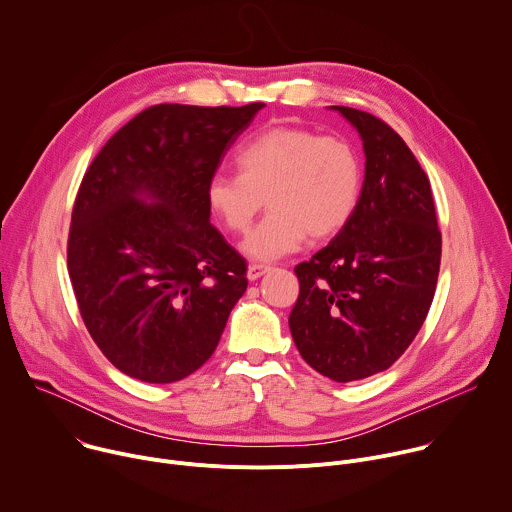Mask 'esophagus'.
I'll use <instances>...</instances> for the list:
<instances>
[{
	"label": "esophagus",
	"mask_w": 512,
	"mask_h": 512,
	"mask_svg": "<svg viewBox=\"0 0 512 512\" xmlns=\"http://www.w3.org/2000/svg\"><path fill=\"white\" fill-rule=\"evenodd\" d=\"M265 271H269V265H265V263H251L249 269H247V277L253 281V279H259Z\"/></svg>",
	"instance_id": "obj_1"
}]
</instances>
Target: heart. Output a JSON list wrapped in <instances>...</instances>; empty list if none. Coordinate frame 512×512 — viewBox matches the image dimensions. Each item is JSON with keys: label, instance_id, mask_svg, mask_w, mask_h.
I'll return each instance as SVG.
<instances>
[{"label": "heart", "instance_id": "heart-1", "mask_svg": "<svg viewBox=\"0 0 512 512\" xmlns=\"http://www.w3.org/2000/svg\"><path fill=\"white\" fill-rule=\"evenodd\" d=\"M237 170L208 180L206 204L229 231L245 233L267 196L269 212L243 241L255 259L283 257L308 235H336L362 190V162L348 139L294 125H273L249 139Z\"/></svg>", "mask_w": 512, "mask_h": 512}]
</instances>
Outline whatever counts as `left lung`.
Listing matches in <instances>:
<instances>
[{"instance_id":"8db88e82","label":"left lung","mask_w":512,"mask_h":512,"mask_svg":"<svg viewBox=\"0 0 512 512\" xmlns=\"http://www.w3.org/2000/svg\"><path fill=\"white\" fill-rule=\"evenodd\" d=\"M360 133L367 168L346 227L296 265L300 296L289 330L320 375L350 383L391 364L417 336L442 261L429 178L383 119L336 107Z\"/></svg>"}]
</instances>
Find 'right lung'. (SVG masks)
I'll list each match as a JSON object with an SVG mask.
<instances>
[{
    "label": "right lung",
    "mask_w": 512,
    "mask_h": 512,
    "mask_svg": "<svg viewBox=\"0 0 512 512\" xmlns=\"http://www.w3.org/2000/svg\"><path fill=\"white\" fill-rule=\"evenodd\" d=\"M263 107H148L87 168L66 265L91 338L121 373L174 383L218 346L247 261L210 225L206 184Z\"/></svg>",
    "instance_id": "add662e5"
}]
</instances>
